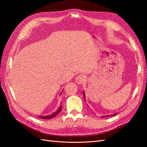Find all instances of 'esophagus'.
Wrapping results in <instances>:
<instances>
[{"label": "esophagus", "mask_w": 147, "mask_h": 147, "mask_svg": "<svg viewBox=\"0 0 147 147\" xmlns=\"http://www.w3.org/2000/svg\"><path fill=\"white\" fill-rule=\"evenodd\" d=\"M75 80H76V82L78 84H82L84 81V77L83 75H78L76 78H75Z\"/></svg>", "instance_id": "esophagus-1"}]
</instances>
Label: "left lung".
I'll return each instance as SVG.
<instances>
[{"label": "left lung", "instance_id": "8db88e82", "mask_svg": "<svg viewBox=\"0 0 147 147\" xmlns=\"http://www.w3.org/2000/svg\"><path fill=\"white\" fill-rule=\"evenodd\" d=\"M83 96H84V99H85V95H84V93L83 92ZM117 114V113H114V114H112V115H104V116H102V118H105V117H113V116H115Z\"/></svg>", "mask_w": 147, "mask_h": 147}]
</instances>
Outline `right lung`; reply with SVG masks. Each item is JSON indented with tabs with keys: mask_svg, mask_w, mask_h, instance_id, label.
<instances>
[{
	"mask_svg": "<svg viewBox=\"0 0 147 147\" xmlns=\"http://www.w3.org/2000/svg\"><path fill=\"white\" fill-rule=\"evenodd\" d=\"M61 109H62V106L61 105V106L59 107V109H57L55 112L53 113L52 114L47 115V116H41V115H38L37 117H38V118H42V119H51V118H53L55 117L56 116V115L61 112Z\"/></svg>",
	"mask_w": 147,
	"mask_h": 147,
	"instance_id": "obj_1",
	"label": "right lung"
}]
</instances>
